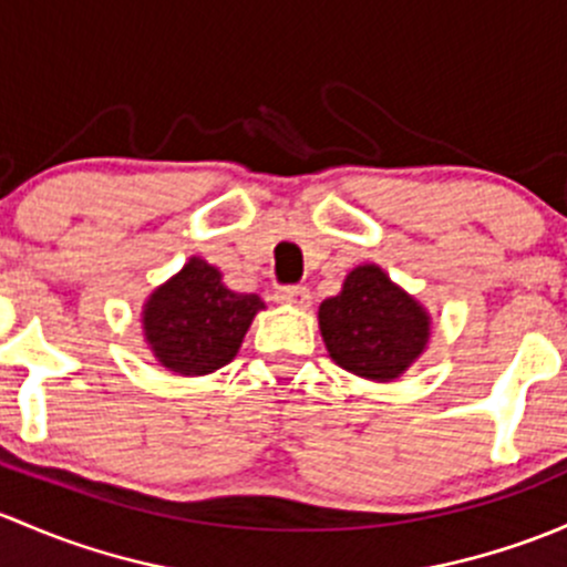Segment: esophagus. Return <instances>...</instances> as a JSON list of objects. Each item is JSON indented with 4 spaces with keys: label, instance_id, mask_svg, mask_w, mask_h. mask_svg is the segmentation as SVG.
Returning <instances> with one entry per match:
<instances>
[{
    "label": "esophagus",
    "instance_id": "obj_1",
    "mask_svg": "<svg viewBox=\"0 0 567 567\" xmlns=\"http://www.w3.org/2000/svg\"><path fill=\"white\" fill-rule=\"evenodd\" d=\"M276 300L295 308H308L311 306V291H308L306 286H278Z\"/></svg>",
    "mask_w": 567,
    "mask_h": 567
}]
</instances>
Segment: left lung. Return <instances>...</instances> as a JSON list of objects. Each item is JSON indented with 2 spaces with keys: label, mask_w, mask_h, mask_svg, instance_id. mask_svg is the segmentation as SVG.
<instances>
[{
  "label": "left lung",
  "mask_w": 567,
  "mask_h": 567,
  "mask_svg": "<svg viewBox=\"0 0 567 567\" xmlns=\"http://www.w3.org/2000/svg\"><path fill=\"white\" fill-rule=\"evenodd\" d=\"M319 330L341 369L388 382L404 373L429 341V317L379 267H358L341 295L319 306Z\"/></svg>",
  "instance_id": "8db88e82"
}]
</instances>
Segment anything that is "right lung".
Returning a JSON list of instances; mask_svg holds the SVG:
<instances>
[{"label":"right lung","instance_id":"right-lung-1","mask_svg":"<svg viewBox=\"0 0 567 567\" xmlns=\"http://www.w3.org/2000/svg\"><path fill=\"white\" fill-rule=\"evenodd\" d=\"M265 302L220 284V272L190 259L144 308V332L166 369L194 377L229 363Z\"/></svg>","mask_w":567,"mask_h":567}]
</instances>
